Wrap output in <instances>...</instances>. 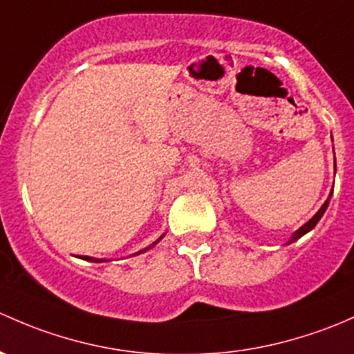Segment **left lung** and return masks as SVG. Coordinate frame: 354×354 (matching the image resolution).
I'll use <instances>...</instances> for the list:
<instances>
[{"instance_id":"8db88e82","label":"left lung","mask_w":354,"mask_h":354,"mask_svg":"<svg viewBox=\"0 0 354 354\" xmlns=\"http://www.w3.org/2000/svg\"><path fill=\"white\" fill-rule=\"evenodd\" d=\"M334 167H336V160H334ZM330 196H333V192H330V194H329V198H327V199H326V203H324V204H322V207H320V209H319V211H317V213H315V214H313V216L310 218V220H308V221H307V223H305V225H304V227H300V228H298V230H297V232H295V233H293V235H291V239H290V240H288V243H293V242H295V240H298V239H300V236H304V235H305V233H308V232H310V230H312V228H313V227H315V225H317V223H319V220H320V218H322V214H324V213H326L327 206H329V201H330Z\"/></svg>"}]
</instances>
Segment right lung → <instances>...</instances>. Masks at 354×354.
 <instances>
[{"mask_svg":"<svg viewBox=\"0 0 354 354\" xmlns=\"http://www.w3.org/2000/svg\"><path fill=\"white\" fill-rule=\"evenodd\" d=\"M162 239H163V235H162V236H160V239H158V240H156V242H153V243H151V245L145 247V249H141V250H140V252L133 254V256H140V254L147 252V250H150V249H151V247H155V245H156V243H158V242H160V240H162ZM82 259H85V261H90V262H105V259H95V257H88V256H85V257H82Z\"/></svg>","mask_w":354,"mask_h":354,"instance_id":"obj_1","label":"right lung"}]
</instances>
